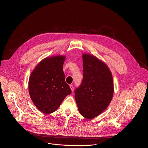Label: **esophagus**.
<instances>
[{
    "label": "esophagus",
    "instance_id": "1",
    "mask_svg": "<svg viewBox=\"0 0 148 148\" xmlns=\"http://www.w3.org/2000/svg\"><path fill=\"white\" fill-rule=\"evenodd\" d=\"M70 88H71V91L73 92V91H74V87H73V85H70Z\"/></svg>",
    "mask_w": 148,
    "mask_h": 148
}]
</instances>
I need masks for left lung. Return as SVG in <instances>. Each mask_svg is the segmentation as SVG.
Returning <instances> with one entry per match:
<instances>
[{
    "label": "left lung",
    "mask_w": 148,
    "mask_h": 148,
    "mask_svg": "<svg viewBox=\"0 0 148 148\" xmlns=\"http://www.w3.org/2000/svg\"><path fill=\"white\" fill-rule=\"evenodd\" d=\"M82 57L83 79L75 90V99L80 114L90 119L108 107L113 97L114 82L104 62L90 54H82Z\"/></svg>",
    "instance_id": "obj_1"
}]
</instances>
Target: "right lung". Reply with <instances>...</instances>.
<instances>
[{"label": "right lung", "mask_w": 148, "mask_h": 148, "mask_svg": "<svg viewBox=\"0 0 148 148\" xmlns=\"http://www.w3.org/2000/svg\"><path fill=\"white\" fill-rule=\"evenodd\" d=\"M65 56L42 60L34 68L29 80V92L37 108L45 114L55 112L71 90L65 81L62 67Z\"/></svg>", "instance_id": "obj_1"}]
</instances>
